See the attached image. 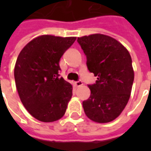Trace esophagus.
<instances>
[{"mask_svg": "<svg viewBox=\"0 0 151 151\" xmlns=\"http://www.w3.org/2000/svg\"><path fill=\"white\" fill-rule=\"evenodd\" d=\"M75 85H76V86L80 87V86H83V83H82V81H76V82H75Z\"/></svg>", "mask_w": 151, "mask_h": 151, "instance_id": "esophagus-1", "label": "esophagus"}]
</instances>
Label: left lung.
<instances>
[{
	"instance_id": "left-lung-1",
	"label": "left lung",
	"mask_w": 151,
	"mask_h": 151,
	"mask_svg": "<svg viewBox=\"0 0 151 151\" xmlns=\"http://www.w3.org/2000/svg\"><path fill=\"white\" fill-rule=\"evenodd\" d=\"M86 55L89 71L97 77L88 85L89 99L82 102L86 115L100 124L117 119L129 100L134 78L128 50L110 36L95 33L77 39Z\"/></svg>"
}]
</instances>
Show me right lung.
I'll list each match as a JSON object with an SVG mask.
<instances>
[{"mask_svg":"<svg viewBox=\"0 0 151 151\" xmlns=\"http://www.w3.org/2000/svg\"><path fill=\"white\" fill-rule=\"evenodd\" d=\"M76 37L41 35L22 50L14 77L21 101L33 118L50 123L65 113L72 96V85L60 77V60Z\"/></svg>","mask_w":151,"mask_h":151,"instance_id":"1","label":"right lung"}]
</instances>
